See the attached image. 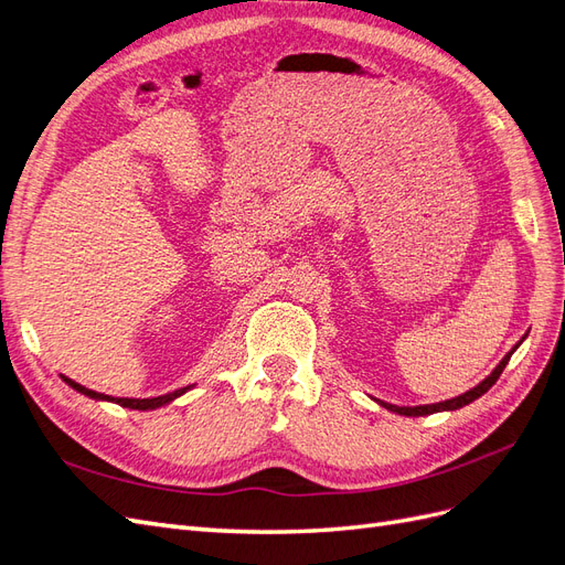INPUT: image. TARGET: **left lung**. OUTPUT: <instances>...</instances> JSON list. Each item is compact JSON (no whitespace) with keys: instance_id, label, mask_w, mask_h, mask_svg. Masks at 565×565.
I'll return each mask as SVG.
<instances>
[{"instance_id":"1","label":"left lung","mask_w":565,"mask_h":565,"mask_svg":"<svg viewBox=\"0 0 565 565\" xmlns=\"http://www.w3.org/2000/svg\"><path fill=\"white\" fill-rule=\"evenodd\" d=\"M521 344V341H519ZM516 344V347H519ZM516 347L511 349L504 358H502V363L494 367L488 377L478 384V386H473L471 391H467V393H461V396H457V398H450V401H443V403H434V405H417V407H398V405H391V403H384V401H380V405H384L386 409H391V413H398V415H405V417H422V415H434V413H443V409H459V407H465V405H469V403H473L476 398H481L483 393L500 380V374H502V370L507 367V363H509V358H511V353L516 351Z\"/></svg>"}]
</instances>
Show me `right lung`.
Returning a JSON list of instances; mask_svg holds the SVG:
<instances>
[{
  "label": "right lung",
  "instance_id": "right-lung-1",
  "mask_svg": "<svg viewBox=\"0 0 565 565\" xmlns=\"http://www.w3.org/2000/svg\"><path fill=\"white\" fill-rule=\"evenodd\" d=\"M63 382H65L67 386H73L75 391L84 393V396L96 398V401H115L117 405L131 407V409H156V407H162V405H167V403H172L174 398H179L181 393L188 388V386H185V388H179V391H172V393H164V396H156V398H113V396H106V393L92 391V388L82 386V384H77V382H73V380H67V377H63Z\"/></svg>",
  "mask_w": 565,
  "mask_h": 565
}]
</instances>
